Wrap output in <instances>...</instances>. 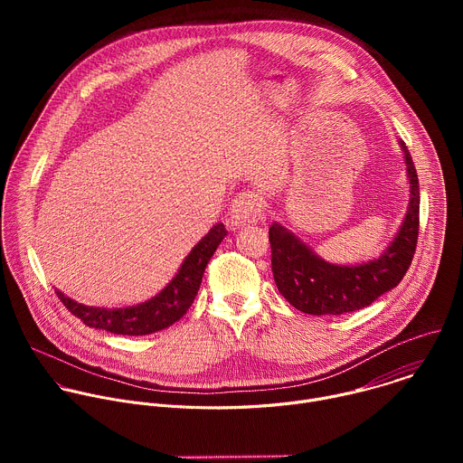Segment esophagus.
<instances>
[{"label": "esophagus", "mask_w": 463, "mask_h": 463, "mask_svg": "<svg viewBox=\"0 0 463 463\" xmlns=\"http://www.w3.org/2000/svg\"><path fill=\"white\" fill-rule=\"evenodd\" d=\"M263 216L261 197L254 192H241L234 197L229 211V222L232 227L256 223Z\"/></svg>", "instance_id": "esophagus-1"}]
</instances>
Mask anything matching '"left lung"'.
Listing matches in <instances>:
<instances>
[{
	"label": "left lung",
	"mask_w": 463,
	"mask_h": 463,
	"mask_svg": "<svg viewBox=\"0 0 463 463\" xmlns=\"http://www.w3.org/2000/svg\"><path fill=\"white\" fill-rule=\"evenodd\" d=\"M411 202L403 223L379 258L339 266L320 258L298 236L275 222L269 227L271 266L280 295L307 315H343L370 306L398 286L412 263L420 231V183L405 143Z\"/></svg>",
	"instance_id": "1"
}]
</instances>
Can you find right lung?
<instances>
[{
    "label": "right lung",
    "instance_id": "obj_1",
    "mask_svg": "<svg viewBox=\"0 0 463 463\" xmlns=\"http://www.w3.org/2000/svg\"><path fill=\"white\" fill-rule=\"evenodd\" d=\"M227 236L225 225L216 223L183 260L181 268L170 284L150 300L128 307H95L84 306L54 289L61 304L86 326L106 329L117 335H150L177 322L192 306L200 291L205 268Z\"/></svg>",
    "mask_w": 463,
    "mask_h": 463
}]
</instances>
